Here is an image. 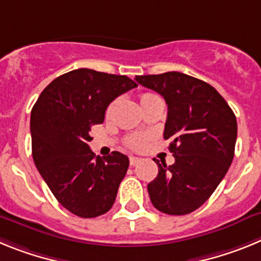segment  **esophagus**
I'll return each mask as SVG.
<instances>
[{
    "instance_id": "34e87169",
    "label": "esophagus",
    "mask_w": 261,
    "mask_h": 261,
    "mask_svg": "<svg viewBox=\"0 0 261 261\" xmlns=\"http://www.w3.org/2000/svg\"><path fill=\"white\" fill-rule=\"evenodd\" d=\"M140 161H141V158H138V156H129V163H130V166H136Z\"/></svg>"
}]
</instances>
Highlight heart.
<instances>
[{"label":"heart","instance_id":"1","mask_svg":"<svg viewBox=\"0 0 261 261\" xmlns=\"http://www.w3.org/2000/svg\"><path fill=\"white\" fill-rule=\"evenodd\" d=\"M153 94H142L141 95V100H144V99L149 98V96H151ZM147 142V136L146 135H133L130 136V137H128V140H126V145H128L129 147H132V149H142V147H145V145H146Z\"/></svg>","mask_w":261,"mask_h":261}]
</instances>
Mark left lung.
I'll list each match as a JSON object with an SVG mask.
<instances>
[{
	"mask_svg": "<svg viewBox=\"0 0 261 261\" xmlns=\"http://www.w3.org/2000/svg\"><path fill=\"white\" fill-rule=\"evenodd\" d=\"M137 84L161 94L167 103L165 140L175 163L158 165L147 184L159 212L183 216L200 208L216 191L234 158L237 119L220 93L209 84L179 71L136 75Z\"/></svg>",
	"mask_w": 261,
	"mask_h": 261,
	"instance_id": "left-lung-1",
	"label": "left lung"
}]
</instances>
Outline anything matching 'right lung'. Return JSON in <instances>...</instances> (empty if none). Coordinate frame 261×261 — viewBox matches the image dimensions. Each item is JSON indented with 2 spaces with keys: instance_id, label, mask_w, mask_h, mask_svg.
Listing matches in <instances>:
<instances>
[{
  "instance_id": "right-lung-1",
  "label": "right lung",
  "mask_w": 261,
  "mask_h": 261,
  "mask_svg": "<svg viewBox=\"0 0 261 261\" xmlns=\"http://www.w3.org/2000/svg\"><path fill=\"white\" fill-rule=\"evenodd\" d=\"M137 86L126 75L75 69L53 80L31 111L32 158L57 201L70 213H107L126 174L128 156L100 158L90 150V130L102 124L110 103Z\"/></svg>"
}]
</instances>
